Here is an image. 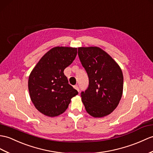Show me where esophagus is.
<instances>
[{
  "mask_svg": "<svg viewBox=\"0 0 153 153\" xmlns=\"http://www.w3.org/2000/svg\"><path fill=\"white\" fill-rule=\"evenodd\" d=\"M74 88H75L76 89V90H77L78 92H79V88L78 87L77 85H75V86H74Z\"/></svg>",
  "mask_w": 153,
  "mask_h": 153,
  "instance_id": "34e87169",
  "label": "esophagus"
}]
</instances>
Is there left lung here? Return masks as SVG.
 Here are the masks:
<instances>
[{"instance_id": "8db88e82", "label": "left lung", "mask_w": 153, "mask_h": 153, "mask_svg": "<svg viewBox=\"0 0 153 153\" xmlns=\"http://www.w3.org/2000/svg\"><path fill=\"white\" fill-rule=\"evenodd\" d=\"M78 55L89 85L81 97L85 109L94 117L109 115L117 107L123 91L122 70L113 58L98 47H81Z\"/></svg>"}]
</instances>
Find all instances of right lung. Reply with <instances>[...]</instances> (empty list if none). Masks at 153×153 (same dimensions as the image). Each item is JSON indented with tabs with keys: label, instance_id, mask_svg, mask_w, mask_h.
<instances>
[{
	"label": "right lung",
	"instance_id": "1",
	"mask_svg": "<svg viewBox=\"0 0 153 153\" xmlns=\"http://www.w3.org/2000/svg\"><path fill=\"white\" fill-rule=\"evenodd\" d=\"M77 53L75 48H53L32 70L28 77V91L35 108L42 114L51 117L62 114L68 108L71 99L78 94L64 74Z\"/></svg>",
	"mask_w": 153,
	"mask_h": 153
}]
</instances>
